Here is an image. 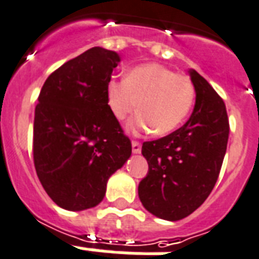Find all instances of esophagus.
<instances>
[{"mask_svg": "<svg viewBox=\"0 0 259 259\" xmlns=\"http://www.w3.org/2000/svg\"><path fill=\"white\" fill-rule=\"evenodd\" d=\"M132 151H133V153H136V155L140 153V152H141V144L137 143V141H133V143H132Z\"/></svg>", "mask_w": 259, "mask_h": 259, "instance_id": "1", "label": "esophagus"}]
</instances>
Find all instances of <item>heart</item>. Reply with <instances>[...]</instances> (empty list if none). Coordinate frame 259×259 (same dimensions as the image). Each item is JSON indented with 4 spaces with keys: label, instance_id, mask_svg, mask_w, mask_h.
<instances>
[{
    "label": "heart",
    "instance_id": "1",
    "mask_svg": "<svg viewBox=\"0 0 259 259\" xmlns=\"http://www.w3.org/2000/svg\"><path fill=\"white\" fill-rule=\"evenodd\" d=\"M194 96L190 77L156 62L138 65L126 78L107 82L108 107L116 119L123 121L137 108L141 110L127 125L129 133H172L189 115Z\"/></svg>",
    "mask_w": 259,
    "mask_h": 259
}]
</instances>
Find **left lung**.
I'll return each instance as SVG.
<instances>
[{"label":"left lung","instance_id":"left-lung-1","mask_svg":"<svg viewBox=\"0 0 259 259\" xmlns=\"http://www.w3.org/2000/svg\"><path fill=\"white\" fill-rule=\"evenodd\" d=\"M195 91L189 121L168 136L143 144L149 169L138 197L153 216L177 222L200 208L216 185L227 151L226 104L204 77L189 69Z\"/></svg>","mask_w":259,"mask_h":259}]
</instances>
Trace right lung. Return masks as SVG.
<instances>
[{
	"label": "right lung",
	"instance_id": "1",
	"mask_svg": "<svg viewBox=\"0 0 259 259\" xmlns=\"http://www.w3.org/2000/svg\"><path fill=\"white\" fill-rule=\"evenodd\" d=\"M119 62L115 51L92 47L51 73L39 94L33 163L59 208L78 212L100 204L108 178L132 155L107 102V82Z\"/></svg>",
	"mask_w": 259,
	"mask_h": 259
}]
</instances>
